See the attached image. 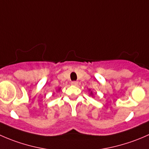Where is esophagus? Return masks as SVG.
Here are the masks:
<instances>
[{
    "instance_id": "1",
    "label": "esophagus",
    "mask_w": 149,
    "mask_h": 149,
    "mask_svg": "<svg viewBox=\"0 0 149 149\" xmlns=\"http://www.w3.org/2000/svg\"><path fill=\"white\" fill-rule=\"evenodd\" d=\"M71 85H73V86H77V85H78V82H77V81H72V82H71Z\"/></svg>"
}]
</instances>
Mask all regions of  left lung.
Instances as JSON below:
<instances>
[{"label": "left lung", "instance_id": "obj_1", "mask_svg": "<svg viewBox=\"0 0 149 149\" xmlns=\"http://www.w3.org/2000/svg\"><path fill=\"white\" fill-rule=\"evenodd\" d=\"M88 91H89V95L90 96H91V97H93V96H94V94H93V91H91V89H89L88 90Z\"/></svg>", "mask_w": 149, "mask_h": 149}]
</instances>
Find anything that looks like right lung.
Listing matches in <instances>:
<instances>
[{
  "label": "right lung",
  "mask_w": 149,
  "mask_h": 149,
  "mask_svg": "<svg viewBox=\"0 0 149 149\" xmlns=\"http://www.w3.org/2000/svg\"><path fill=\"white\" fill-rule=\"evenodd\" d=\"M61 91V88H59L58 90H57V91Z\"/></svg>",
  "instance_id": "obj_1"
}]
</instances>
